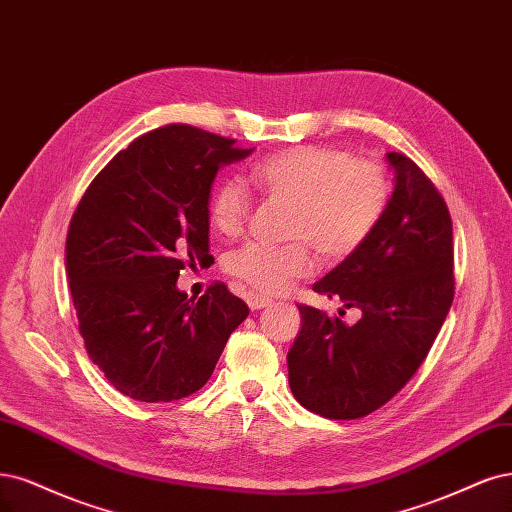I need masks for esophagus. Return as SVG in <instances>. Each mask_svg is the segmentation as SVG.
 I'll return each instance as SVG.
<instances>
[{"label":"esophagus","mask_w":512,"mask_h":512,"mask_svg":"<svg viewBox=\"0 0 512 512\" xmlns=\"http://www.w3.org/2000/svg\"><path fill=\"white\" fill-rule=\"evenodd\" d=\"M245 303L250 305V309H252V311H258V309L269 307V305H271V298L262 296V294H254V292H248V294H245Z\"/></svg>","instance_id":"obj_1"}]
</instances>
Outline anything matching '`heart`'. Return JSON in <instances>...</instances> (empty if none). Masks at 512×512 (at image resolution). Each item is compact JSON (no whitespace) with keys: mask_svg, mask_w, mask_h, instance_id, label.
Returning a JSON list of instances; mask_svg holds the SVG:
<instances>
[{"mask_svg":"<svg viewBox=\"0 0 512 512\" xmlns=\"http://www.w3.org/2000/svg\"><path fill=\"white\" fill-rule=\"evenodd\" d=\"M250 180L264 195L290 201L286 245L248 243L226 260L228 273L260 294H281L313 273L309 240L326 258H345L375 233L390 203L385 169L330 146H296L264 158ZM252 197L239 180L222 182L209 201L211 226L235 237L250 216Z\"/></svg>","mask_w":512,"mask_h":512,"instance_id":"b5f03b06","label":"heart"}]
</instances>
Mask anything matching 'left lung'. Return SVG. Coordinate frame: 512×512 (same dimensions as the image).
I'll use <instances>...</instances> for the list:
<instances>
[{
  "label": "left lung",
  "instance_id": "8db88e82",
  "mask_svg": "<svg viewBox=\"0 0 512 512\" xmlns=\"http://www.w3.org/2000/svg\"><path fill=\"white\" fill-rule=\"evenodd\" d=\"M394 192L360 248L313 290L360 309L345 324L298 305L303 328L288 351V379L305 409L358 419L394 398L428 351L453 303V224L440 192L411 158L385 154Z\"/></svg>",
  "mask_w": 512,
  "mask_h": 512
}]
</instances>
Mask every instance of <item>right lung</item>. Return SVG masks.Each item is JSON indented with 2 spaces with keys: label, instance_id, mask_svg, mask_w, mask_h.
Segmentation results:
<instances>
[{
  "label": "right lung",
  "instance_id": "add662e5",
  "mask_svg": "<svg viewBox=\"0 0 512 512\" xmlns=\"http://www.w3.org/2000/svg\"><path fill=\"white\" fill-rule=\"evenodd\" d=\"M235 139L188 125L154 129L120 150L86 188L65 243L84 347L120 394L180 400L207 383L250 309L224 284L178 290L209 256V192L218 169L250 156Z\"/></svg>",
  "mask_w": 512,
  "mask_h": 512
}]
</instances>
